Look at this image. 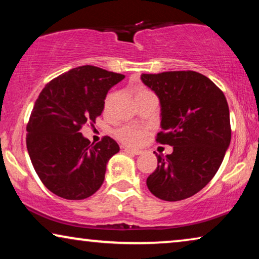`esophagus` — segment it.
Instances as JSON below:
<instances>
[{
  "label": "esophagus",
  "mask_w": 259,
  "mask_h": 259,
  "mask_svg": "<svg viewBox=\"0 0 259 259\" xmlns=\"http://www.w3.org/2000/svg\"><path fill=\"white\" fill-rule=\"evenodd\" d=\"M123 151H125L126 153L134 154V155H139V154H141V151H139V150H131V148H123Z\"/></svg>",
  "instance_id": "34e87169"
}]
</instances>
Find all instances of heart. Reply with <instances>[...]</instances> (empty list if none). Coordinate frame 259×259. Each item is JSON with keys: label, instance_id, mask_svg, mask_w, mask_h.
Segmentation results:
<instances>
[{"label": "heart", "instance_id": "1", "mask_svg": "<svg viewBox=\"0 0 259 259\" xmlns=\"http://www.w3.org/2000/svg\"><path fill=\"white\" fill-rule=\"evenodd\" d=\"M148 95H153V93L150 90L145 87H139L136 90V100H139V99H143L145 97H148ZM116 97V92L111 91L108 92L107 95L105 97L104 100V109L106 112L111 108V106L114 101ZM146 131L143 128H139V127L134 126H122L115 131V137L118 138L119 141H121L123 145L131 147H137L143 143L145 136H146Z\"/></svg>", "mask_w": 259, "mask_h": 259}]
</instances>
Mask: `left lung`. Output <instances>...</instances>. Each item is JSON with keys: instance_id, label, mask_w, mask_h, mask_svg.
<instances>
[{"instance_id": "obj_1", "label": "left lung", "mask_w": 259, "mask_h": 259, "mask_svg": "<svg viewBox=\"0 0 259 259\" xmlns=\"http://www.w3.org/2000/svg\"><path fill=\"white\" fill-rule=\"evenodd\" d=\"M161 105L155 141L171 145V154L155 153L158 166L146 180L148 190L166 201L192 197L221 167L231 141L229 105L207 76L193 70L143 74Z\"/></svg>"}]
</instances>
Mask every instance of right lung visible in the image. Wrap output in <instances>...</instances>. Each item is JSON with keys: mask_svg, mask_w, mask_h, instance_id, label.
Returning <instances> with one entry per match:
<instances>
[{"mask_svg": "<svg viewBox=\"0 0 259 259\" xmlns=\"http://www.w3.org/2000/svg\"><path fill=\"white\" fill-rule=\"evenodd\" d=\"M123 77L80 66L49 81L35 101L27 123V150L38 178L56 196L86 199L104 183L106 164L119 145L108 136L91 144L80 131L93 126L108 90Z\"/></svg>", "mask_w": 259, "mask_h": 259, "instance_id": "add662e5", "label": "right lung"}]
</instances>
